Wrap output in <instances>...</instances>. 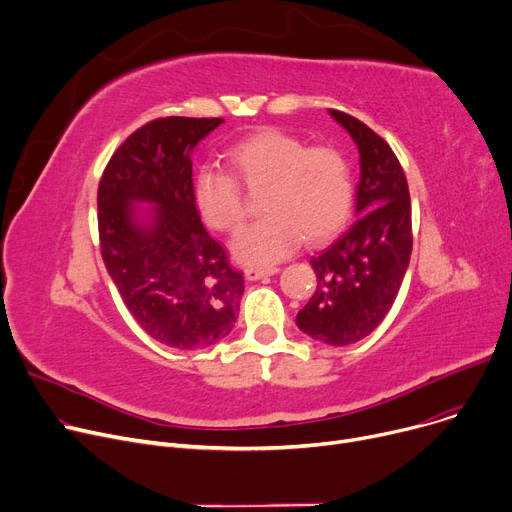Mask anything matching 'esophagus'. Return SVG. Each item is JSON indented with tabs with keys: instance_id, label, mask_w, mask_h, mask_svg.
<instances>
[{
	"instance_id": "34e87169",
	"label": "esophagus",
	"mask_w": 512,
	"mask_h": 512,
	"mask_svg": "<svg viewBox=\"0 0 512 512\" xmlns=\"http://www.w3.org/2000/svg\"><path fill=\"white\" fill-rule=\"evenodd\" d=\"M278 267H247L245 269V278L247 280H261V278H265V276H274V274H278Z\"/></svg>"
}]
</instances>
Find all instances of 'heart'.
Here are the masks:
<instances>
[{"mask_svg":"<svg viewBox=\"0 0 512 512\" xmlns=\"http://www.w3.org/2000/svg\"><path fill=\"white\" fill-rule=\"evenodd\" d=\"M232 173L203 166L193 181L195 206L216 230L241 226L247 208L243 189L265 187V218L245 226L232 238V253L247 265H269L288 257L302 238L327 241L350 216L354 183L348 158L331 146L309 148L304 140L280 129H261L228 150Z\"/></svg>","mask_w":512,"mask_h":512,"instance_id":"1","label":"heart"}]
</instances>
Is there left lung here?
<instances>
[{
    "instance_id": "1",
    "label": "left lung",
    "mask_w": 512,
    "mask_h": 512,
    "mask_svg": "<svg viewBox=\"0 0 512 512\" xmlns=\"http://www.w3.org/2000/svg\"><path fill=\"white\" fill-rule=\"evenodd\" d=\"M360 152L356 220L311 257L317 290L296 315L302 333L327 346H350L381 325L412 255V203L391 146L356 117L329 109Z\"/></svg>"
}]
</instances>
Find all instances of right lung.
<instances>
[{
  "label": "right lung",
  "instance_id": "add662e5",
  "mask_svg": "<svg viewBox=\"0 0 512 512\" xmlns=\"http://www.w3.org/2000/svg\"><path fill=\"white\" fill-rule=\"evenodd\" d=\"M224 119H154L115 150L98 183L100 255L127 311L175 350L218 344L234 323L245 278L203 228L191 150ZM157 208L140 221L132 206Z\"/></svg>",
  "mask_w": 512,
  "mask_h": 512
}]
</instances>
